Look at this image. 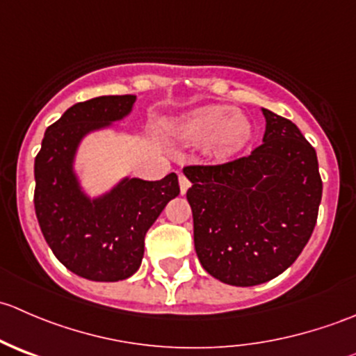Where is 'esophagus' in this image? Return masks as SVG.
<instances>
[{"label": "esophagus", "mask_w": 356, "mask_h": 356, "mask_svg": "<svg viewBox=\"0 0 356 356\" xmlns=\"http://www.w3.org/2000/svg\"><path fill=\"white\" fill-rule=\"evenodd\" d=\"M179 186H181V195H186V191L189 189L191 182L188 181V177H186V175H179Z\"/></svg>", "instance_id": "1"}]
</instances>
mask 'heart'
<instances>
[{
	"instance_id": "obj_1",
	"label": "heart",
	"mask_w": 356,
	"mask_h": 356,
	"mask_svg": "<svg viewBox=\"0 0 356 356\" xmlns=\"http://www.w3.org/2000/svg\"><path fill=\"white\" fill-rule=\"evenodd\" d=\"M174 132L182 141L208 139L207 155L213 160H225L245 148L253 127L241 111H232L224 105H204L179 117Z\"/></svg>"
}]
</instances>
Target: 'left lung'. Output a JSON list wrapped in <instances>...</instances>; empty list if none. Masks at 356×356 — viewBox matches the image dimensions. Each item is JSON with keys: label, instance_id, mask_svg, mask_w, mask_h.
Listing matches in <instances>:
<instances>
[{"label": "left lung", "instance_id": "obj_1", "mask_svg": "<svg viewBox=\"0 0 356 356\" xmlns=\"http://www.w3.org/2000/svg\"><path fill=\"white\" fill-rule=\"evenodd\" d=\"M264 145L213 167H186L195 250L211 277L264 284L307 246L322 200L317 153L288 118L261 108Z\"/></svg>", "mask_w": 356, "mask_h": 356}]
</instances>
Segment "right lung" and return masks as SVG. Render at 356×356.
Returning a JSON list of instances; mask_svg holds the SVG:
<instances>
[{"instance_id": "1", "label": "right lung", "mask_w": 356, "mask_h": 356, "mask_svg": "<svg viewBox=\"0 0 356 356\" xmlns=\"http://www.w3.org/2000/svg\"><path fill=\"white\" fill-rule=\"evenodd\" d=\"M134 103V95H124L70 106L46 129L34 161V207L42 236L68 270L89 281L117 282L136 274L146 232L181 193L174 172L161 181L125 175L98 196L82 186L75 168L82 141L129 117Z\"/></svg>"}]
</instances>
